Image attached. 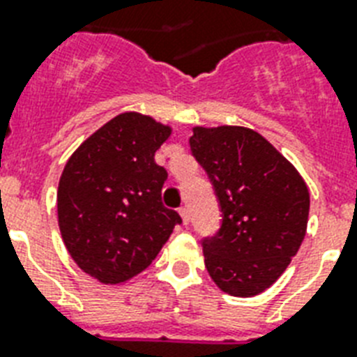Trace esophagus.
Returning <instances> with one entry per match:
<instances>
[{
	"mask_svg": "<svg viewBox=\"0 0 357 357\" xmlns=\"http://www.w3.org/2000/svg\"><path fill=\"white\" fill-rule=\"evenodd\" d=\"M179 214H181V220H183V224L187 225L190 222V213H188L187 207H181L179 208Z\"/></svg>",
	"mask_w": 357,
	"mask_h": 357,
	"instance_id": "1",
	"label": "esophagus"
}]
</instances>
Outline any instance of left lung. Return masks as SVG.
<instances>
[{
    "mask_svg": "<svg viewBox=\"0 0 357 357\" xmlns=\"http://www.w3.org/2000/svg\"><path fill=\"white\" fill-rule=\"evenodd\" d=\"M188 139L222 211L214 236L202 240L211 279L234 297H253L286 271L303 244L308 187L294 165L259 132L196 126Z\"/></svg>",
    "mask_w": 357,
    "mask_h": 357,
    "instance_id": "obj_1",
    "label": "left lung"
}]
</instances>
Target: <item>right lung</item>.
<instances>
[{
  "label": "right lung",
  "instance_id": "obj_1",
  "mask_svg": "<svg viewBox=\"0 0 357 357\" xmlns=\"http://www.w3.org/2000/svg\"><path fill=\"white\" fill-rule=\"evenodd\" d=\"M172 128L135 112L89 135L63 167L58 225L71 259L102 284H121L158 257L181 216L161 202L169 178L155 152Z\"/></svg>",
  "mask_w": 357,
  "mask_h": 357
}]
</instances>
